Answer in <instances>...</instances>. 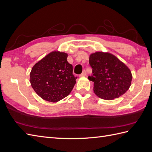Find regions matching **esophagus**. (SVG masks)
Segmentation results:
<instances>
[{
  "label": "esophagus",
  "instance_id": "1",
  "mask_svg": "<svg viewBox=\"0 0 152 152\" xmlns=\"http://www.w3.org/2000/svg\"><path fill=\"white\" fill-rule=\"evenodd\" d=\"M87 75V72H86V71H83V72H82V73L80 75V76H86Z\"/></svg>",
  "mask_w": 152,
  "mask_h": 152
}]
</instances>
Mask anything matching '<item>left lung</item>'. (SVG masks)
<instances>
[{"instance_id": "left-lung-1", "label": "left lung", "mask_w": 152, "mask_h": 152, "mask_svg": "<svg viewBox=\"0 0 152 152\" xmlns=\"http://www.w3.org/2000/svg\"><path fill=\"white\" fill-rule=\"evenodd\" d=\"M93 76L88 78L94 82L96 96L105 100L119 98L129 89L132 80L130 69L114 54L98 51L89 56Z\"/></svg>"}]
</instances>
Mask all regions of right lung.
Instances as JSON below:
<instances>
[{
    "label": "right lung",
    "mask_w": 152,
    "mask_h": 152,
    "mask_svg": "<svg viewBox=\"0 0 152 152\" xmlns=\"http://www.w3.org/2000/svg\"><path fill=\"white\" fill-rule=\"evenodd\" d=\"M67 57V53L53 50L33 65L29 81L42 99L56 103L71 92L76 77L72 75V65Z\"/></svg>",
    "instance_id": "obj_1"
}]
</instances>
